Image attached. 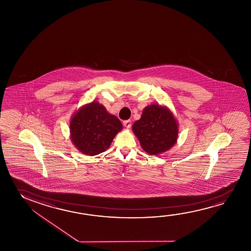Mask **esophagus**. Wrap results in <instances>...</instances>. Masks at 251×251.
<instances>
[{
	"mask_svg": "<svg viewBox=\"0 0 251 251\" xmlns=\"http://www.w3.org/2000/svg\"><path fill=\"white\" fill-rule=\"evenodd\" d=\"M124 127H126L127 128H130V127H131V121H130V120L124 121Z\"/></svg>",
	"mask_w": 251,
	"mask_h": 251,
	"instance_id": "obj_1",
	"label": "esophagus"
}]
</instances>
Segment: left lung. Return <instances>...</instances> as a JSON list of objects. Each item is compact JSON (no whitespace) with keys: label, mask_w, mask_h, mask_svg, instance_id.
Returning <instances> with one entry per match:
<instances>
[{"label":"left lung","mask_w":251,"mask_h":251,"mask_svg":"<svg viewBox=\"0 0 251 251\" xmlns=\"http://www.w3.org/2000/svg\"><path fill=\"white\" fill-rule=\"evenodd\" d=\"M132 129L144 151L158 155L176 144L178 125L170 109L153 104L144 108L141 118L133 124Z\"/></svg>","instance_id":"8db88e82"}]
</instances>
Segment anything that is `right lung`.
Masks as SVG:
<instances>
[{
    "instance_id": "right-lung-1",
    "label": "right lung",
    "mask_w": 251,
    "mask_h": 251,
    "mask_svg": "<svg viewBox=\"0 0 251 251\" xmlns=\"http://www.w3.org/2000/svg\"><path fill=\"white\" fill-rule=\"evenodd\" d=\"M123 128L120 120L110 115L97 101L86 104L74 114L70 122L71 140L83 154L95 156L109 148Z\"/></svg>"
}]
</instances>
